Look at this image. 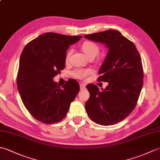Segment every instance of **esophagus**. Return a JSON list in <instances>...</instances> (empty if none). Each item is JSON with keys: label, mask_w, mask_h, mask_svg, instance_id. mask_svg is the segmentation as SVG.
<instances>
[{"label": "esophagus", "mask_w": 160, "mask_h": 160, "mask_svg": "<svg viewBox=\"0 0 160 160\" xmlns=\"http://www.w3.org/2000/svg\"><path fill=\"white\" fill-rule=\"evenodd\" d=\"M80 89H85V84H82V83H80Z\"/></svg>", "instance_id": "1"}]
</instances>
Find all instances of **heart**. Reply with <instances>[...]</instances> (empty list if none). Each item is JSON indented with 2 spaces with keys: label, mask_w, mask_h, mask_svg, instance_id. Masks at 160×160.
I'll return each mask as SVG.
<instances>
[{
  "label": "heart",
  "mask_w": 160,
  "mask_h": 160,
  "mask_svg": "<svg viewBox=\"0 0 160 160\" xmlns=\"http://www.w3.org/2000/svg\"><path fill=\"white\" fill-rule=\"evenodd\" d=\"M82 49L83 50L84 53H85L86 55L89 58H93L94 57H96L98 54V53H99V51H100L99 47H98L96 43L91 41L84 42L82 44ZM72 52H73L72 50H69L67 53L66 62H68V61L69 60ZM91 72H92V70L90 69H78L72 71L71 74H72V76L74 78H78V79H82V78H84V77H86L87 75L91 73Z\"/></svg>",
  "instance_id": "obj_1"
}]
</instances>
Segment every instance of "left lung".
<instances>
[{
	"label": "left lung",
	"instance_id": "obj_1",
	"mask_svg": "<svg viewBox=\"0 0 160 160\" xmlns=\"http://www.w3.org/2000/svg\"><path fill=\"white\" fill-rule=\"evenodd\" d=\"M84 37L104 44L108 49L98 80L108 84L102 91L93 84L87 85L90 97L86 111L96 124H117L131 113L140 96L144 78L140 55L133 42L113 29Z\"/></svg>",
	"mask_w": 160,
	"mask_h": 160
}]
</instances>
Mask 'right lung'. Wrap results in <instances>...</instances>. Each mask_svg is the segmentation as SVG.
I'll return each instance as SVG.
<instances>
[{
	"mask_svg": "<svg viewBox=\"0 0 160 160\" xmlns=\"http://www.w3.org/2000/svg\"><path fill=\"white\" fill-rule=\"evenodd\" d=\"M82 36L46 33L29 42L20 55L17 87L27 109L45 124L61 121L80 91L76 80L60 87L53 78L65 67L67 50Z\"/></svg>",
	"mask_w": 160,
	"mask_h": 160,
	"instance_id": "obj_1",
	"label": "right lung"
}]
</instances>
